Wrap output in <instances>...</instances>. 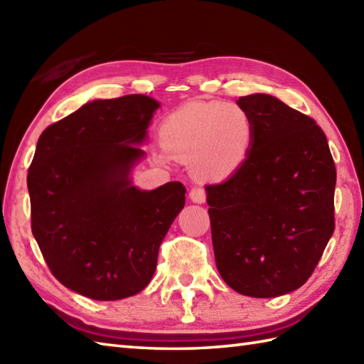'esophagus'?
Wrapping results in <instances>:
<instances>
[{"label":"esophagus","instance_id":"obj_1","mask_svg":"<svg viewBox=\"0 0 364 364\" xmlns=\"http://www.w3.org/2000/svg\"><path fill=\"white\" fill-rule=\"evenodd\" d=\"M189 198L194 203H205L206 200V192L203 188H192L189 192Z\"/></svg>","mask_w":364,"mask_h":364}]
</instances>
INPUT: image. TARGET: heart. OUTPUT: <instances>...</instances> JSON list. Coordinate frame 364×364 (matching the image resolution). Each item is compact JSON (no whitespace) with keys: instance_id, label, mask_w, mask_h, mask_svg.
<instances>
[{"instance_id":"b5f03b06","label":"heart","mask_w":364,"mask_h":364,"mask_svg":"<svg viewBox=\"0 0 364 364\" xmlns=\"http://www.w3.org/2000/svg\"><path fill=\"white\" fill-rule=\"evenodd\" d=\"M159 139L170 156L191 161L197 176L218 180L242 164L253 141V127L241 106L197 103L168 115L159 128Z\"/></svg>"}]
</instances>
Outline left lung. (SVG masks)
I'll return each instance as SVG.
<instances>
[{"instance_id": "1", "label": "left lung", "mask_w": 364, "mask_h": 364, "mask_svg": "<svg viewBox=\"0 0 364 364\" xmlns=\"http://www.w3.org/2000/svg\"><path fill=\"white\" fill-rule=\"evenodd\" d=\"M237 106L252 120L250 150L205 188L215 266L242 296L278 297L311 277L333 235L336 168L311 117L266 94Z\"/></svg>"}]
</instances>
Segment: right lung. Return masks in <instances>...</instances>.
<instances>
[{
  "instance_id": "add662e5",
  "label": "right lung",
  "mask_w": 364,
  "mask_h": 364,
  "mask_svg": "<svg viewBox=\"0 0 364 364\" xmlns=\"http://www.w3.org/2000/svg\"><path fill=\"white\" fill-rule=\"evenodd\" d=\"M156 100L86 103L37 141L28 170L31 228L51 274L94 300H120L150 283L159 245L184 208L186 188L141 191L129 173L145 156Z\"/></svg>"
}]
</instances>
